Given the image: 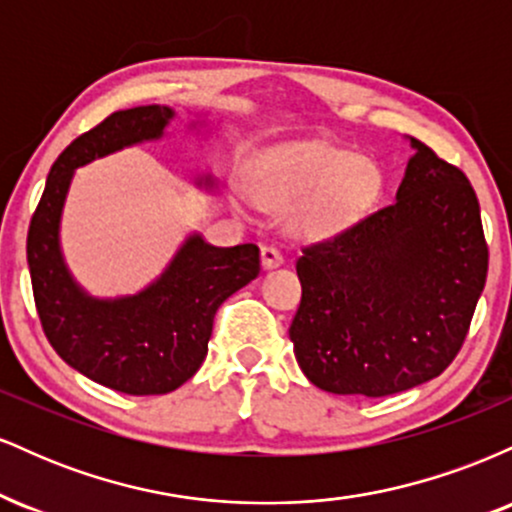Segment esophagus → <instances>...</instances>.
<instances>
[{
	"label": "esophagus",
	"instance_id": "esophagus-1",
	"mask_svg": "<svg viewBox=\"0 0 512 512\" xmlns=\"http://www.w3.org/2000/svg\"><path fill=\"white\" fill-rule=\"evenodd\" d=\"M281 262H284V255H281V250H276L274 245H264V248H262V267L272 269V267H279Z\"/></svg>",
	"mask_w": 512,
	"mask_h": 512
}]
</instances>
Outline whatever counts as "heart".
<instances>
[{
	"mask_svg": "<svg viewBox=\"0 0 512 512\" xmlns=\"http://www.w3.org/2000/svg\"><path fill=\"white\" fill-rule=\"evenodd\" d=\"M250 192L267 209L298 207V226L334 233L346 226L378 192V170L363 156L332 146L276 151L262 158Z\"/></svg>",
	"mask_w": 512,
	"mask_h": 512,
	"instance_id": "1",
	"label": "heart"
}]
</instances>
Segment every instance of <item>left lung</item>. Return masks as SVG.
<instances>
[{"label":"left lung","mask_w":512,"mask_h":512,"mask_svg":"<svg viewBox=\"0 0 512 512\" xmlns=\"http://www.w3.org/2000/svg\"><path fill=\"white\" fill-rule=\"evenodd\" d=\"M397 199L303 245L289 327L305 378L334 395L385 397L428 383L460 354L489 272L479 199L431 146Z\"/></svg>","instance_id":"obj_1"}]
</instances>
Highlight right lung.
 Listing matches in <instances>:
<instances>
[{"mask_svg": "<svg viewBox=\"0 0 512 512\" xmlns=\"http://www.w3.org/2000/svg\"><path fill=\"white\" fill-rule=\"evenodd\" d=\"M170 117L166 105L117 110L76 137L52 163L28 226V269L45 337L74 370L125 395H166L187 383L207 356L219 305L260 274L257 245L214 248L199 236L182 245L156 284L120 301L88 298L64 269L57 228L74 168L161 137Z\"/></svg>", "mask_w": 512, "mask_h": 512, "instance_id": "right-lung-1", "label": "right lung"}]
</instances>
